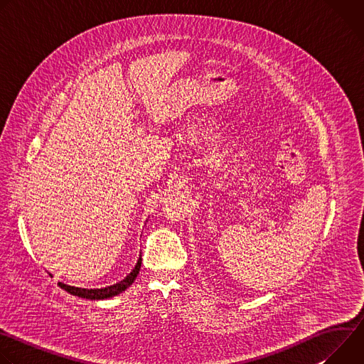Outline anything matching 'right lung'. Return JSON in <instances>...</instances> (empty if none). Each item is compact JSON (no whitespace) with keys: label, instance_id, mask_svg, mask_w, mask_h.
I'll list each match as a JSON object with an SVG mask.
<instances>
[{"label":"right lung","instance_id":"obj_1","mask_svg":"<svg viewBox=\"0 0 364 364\" xmlns=\"http://www.w3.org/2000/svg\"><path fill=\"white\" fill-rule=\"evenodd\" d=\"M141 255H139V259L138 262L135 265V268L131 271V274L127 275V278H124L121 282L118 284H114L111 287H105V288H96V289H86V288H77V287H70V285H66V284H62L59 282V287L65 291H68L69 294L72 295H76V296H80V298H86V299H107V298H112L115 295H119L121 292H124L125 289H128L132 282L135 281L136 275L139 274V269H141Z\"/></svg>","mask_w":364,"mask_h":364}]
</instances>
